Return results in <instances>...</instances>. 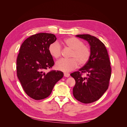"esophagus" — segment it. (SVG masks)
Listing matches in <instances>:
<instances>
[{
    "label": "esophagus",
    "mask_w": 127,
    "mask_h": 127,
    "mask_svg": "<svg viewBox=\"0 0 127 127\" xmlns=\"http://www.w3.org/2000/svg\"><path fill=\"white\" fill-rule=\"evenodd\" d=\"M64 77H68L70 76V74H69V73H67V72H64Z\"/></svg>",
    "instance_id": "obj_1"
}]
</instances>
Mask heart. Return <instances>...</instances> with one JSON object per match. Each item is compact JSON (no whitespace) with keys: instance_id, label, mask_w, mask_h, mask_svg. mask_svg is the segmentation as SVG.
I'll return each instance as SVG.
<instances>
[{"instance_id":"heart-1","label":"heart","mask_w":127,"mask_h":127,"mask_svg":"<svg viewBox=\"0 0 127 127\" xmlns=\"http://www.w3.org/2000/svg\"><path fill=\"white\" fill-rule=\"evenodd\" d=\"M61 43L64 47L71 49L69 59H61L56 63L57 69L64 72H69L75 69L79 66L85 65L90 59L91 51L90 48L84 45L82 41L75 37H69L64 39ZM49 52L50 55L56 59L61 57L62 49L57 42L50 44Z\"/></svg>"}]
</instances>
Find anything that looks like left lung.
Instances as JSON below:
<instances>
[{
    "label": "left lung",
    "instance_id": "left-lung-1",
    "mask_svg": "<svg viewBox=\"0 0 127 127\" xmlns=\"http://www.w3.org/2000/svg\"><path fill=\"white\" fill-rule=\"evenodd\" d=\"M76 36L88 42L91 56L85 65L70 74L76 82L73 95L80 102L91 103L98 100L108 88L111 74L110 61L105 45L97 38L90 34ZM84 73L87 74L86 77L82 76Z\"/></svg>",
    "mask_w": 127,
    "mask_h": 127
}]
</instances>
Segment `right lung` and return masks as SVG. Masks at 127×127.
Returning a JSON list of instances; mask_svg holds the SVG:
<instances>
[{
	"mask_svg": "<svg viewBox=\"0 0 127 127\" xmlns=\"http://www.w3.org/2000/svg\"><path fill=\"white\" fill-rule=\"evenodd\" d=\"M56 40L54 34L40 33L27 38L20 48L17 75L26 94L35 100L48 97L56 83L64 76V73L58 70L44 72L55 64L49 47Z\"/></svg>",
	"mask_w": 127,
	"mask_h": 127,
	"instance_id": "add662e5",
	"label": "right lung"
}]
</instances>
